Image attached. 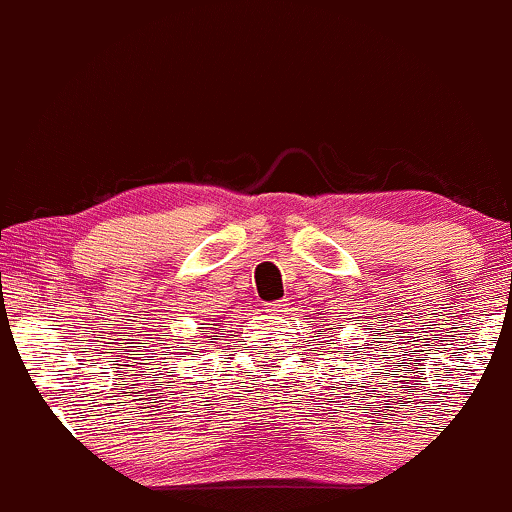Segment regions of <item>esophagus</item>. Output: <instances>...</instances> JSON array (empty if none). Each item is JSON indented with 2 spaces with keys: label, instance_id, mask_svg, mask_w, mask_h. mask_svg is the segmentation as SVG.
<instances>
[{
  "label": "esophagus",
  "instance_id": "obj_1",
  "mask_svg": "<svg viewBox=\"0 0 512 512\" xmlns=\"http://www.w3.org/2000/svg\"><path fill=\"white\" fill-rule=\"evenodd\" d=\"M285 302H270V304H266V314H273V316H278V314H282V311H285Z\"/></svg>",
  "mask_w": 512,
  "mask_h": 512
}]
</instances>
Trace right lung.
Instances as JSON below:
<instances>
[{
	"label": "right lung",
	"mask_w": 512,
	"mask_h": 512,
	"mask_svg": "<svg viewBox=\"0 0 512 512\" xmlns=\"http://www.w3.org/2000/svg\"><path fill=\"white\" fill-rule=\"evenodd\" d=\"M208 326H213V323H208ZM208 338H210V340H218V338H220V333H215V335H208Z\"/></svg>",
	"instance_id": "obj_1"
}]
</instances>
